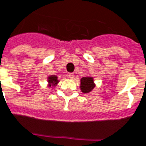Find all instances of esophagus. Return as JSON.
Wrapping results in <instances>:
<instances>
[{"instance_id":"obj_1","label":"esophagus","mask_w":146,"mask_h":146,"mask_svg":"<svg viewBox=\"0 0 146 146\" xmlns=\"http://www.w3.org/2000/svg\"><path fill=\"white\" fill-rule=\"evenodd\" d=\"M74 74H73V73H69V74H68V78H69V79H74Z\"/></svg>"}]
</instances>
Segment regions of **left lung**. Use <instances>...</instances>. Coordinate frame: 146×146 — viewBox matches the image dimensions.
<instances>
[{"instance_id": "left-lung-1", "label": "left lung", "mask_w": 146, "mask_h": 146, "mask_svg": "<svg viewBox=\"0 0 146 146\" xmlns=\"http://www.w3.org/2000/svg\"><path fill=\"white\" fill-rule=\"evenodd\" d=\"M94 80L92 77H83L81 79V85L80 88L83 93H89L94 89Z\"/></svg>"}]
</instances>
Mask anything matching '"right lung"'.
I'll list each match as a JSON object with an SVG mask.
<instances>
[{
    "instance_id": "right-lung-1",
    "label": "right lung",
    "mask_w": 146,
    "mask_h": 146,
    "mask_svg": "<svg viewBox=\"0 0 146 146\" xmlns=\"http://www.w3.org/2000/svg\"><path fill=\"white\" fill-rule=\"evenodd\" d=\"M58 79H57V76L56 75H51L48 77V83H49V86H56L58 83Z\"/></svg>"
}]
</instances>
